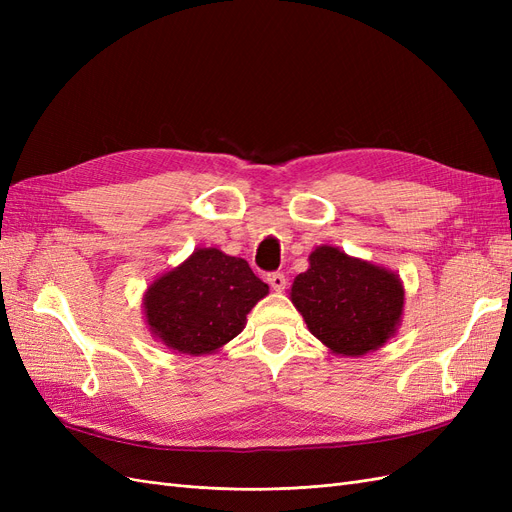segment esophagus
<instances>
[{
  "instance_id": "1",
  "label": "esophagus",
  "mask_w": 512,
  "mask_h": 512,
  "mask_svg": "<svg viewBox=\"0 0 512 512\" xmlns=\"http://www.w3.org/2000/svg\"><path fill=\"white\" fill-rule=\"evenodd\" d=\"M267 282H269V286L273 288V290H284L286 288V275L284 273H269L267 275Z\"/></svg>"
}]
</instances>
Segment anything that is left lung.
<instances>
[{
  "instance_id": "8db88e82",
  "label": "left lung",
  "mask_w": 512,
  "mask_h": 512,
  "mask_svg": "<svg viewBox=\"0 0 512 512\" xmlns=\"http://www.w3.org/2000/svg\"><path fill=\"white\" fill-rule=\"evenodd\" d=\"M290 299L307 329L335 354L361 356L395 333L404 309L399 277L322 245L294 277Z\"/></svg>"
}]
</instances>
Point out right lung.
<instances>
[{
    "instance_id": "right-lung-1",
    "label": "right lung",
    "mask_w": 512,
    "mask_h": 512,
    "mask_svg": "<svg viewBox=\"0 0 512 512\" xmlns=\"http://www.w3.org/2000/svg\"><path fill=\"white\" fill-rule=\"evenodd\" d=\"M267 292L247 260L203 247L147 288V324L168 348L207 354L243 331L245 316Z\"/></svg>"
}]
</instances>
